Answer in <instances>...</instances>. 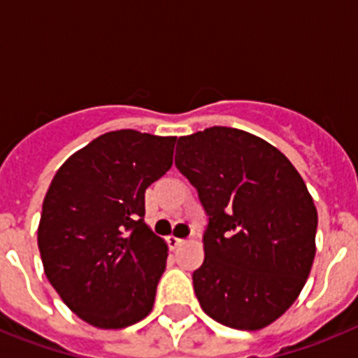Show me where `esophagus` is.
Returning a JSON list of instances; mask_svg holds the SVG:
<instances>
[{"instance_id": "esophagus-1", "label": "esophagus", "mask_w": 358, "mask_h": 358, "mask_svg": "<svg viewBox=\"0 0 358 358\" xmlns=\"http://www.w3.org/2000/svg\"><path fill=\"white\" fill-rule=\"evenodd\" d=\"M166 242H169V248H170V249H177V248H179V245H181L182 242H185V240H182V238H177V236L170 235L169 238H166Z\"/></svg>"}]
</instances>
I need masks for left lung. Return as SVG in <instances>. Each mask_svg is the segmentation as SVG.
<instances>
[{
    "mask_svg": "<svg viewBox=\"0 0 358 358\" xmlns=\"http://www.w3.org/2000/svg\"><path fill=\"white\" fill-rule=\"evenodd\" d=\"M176 166L208 215L194 273L202 310L224 327L265 328L296 301L314 264L317 210L305 181L276 147L231 127L179 138Z\"/></svg>",
    "mask_w": 358,
    "mask_h": 358,
    "instance_id": "8db88e82",
    "label": "left lung"
}]
</instances>
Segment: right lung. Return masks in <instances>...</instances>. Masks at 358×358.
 <instances>
[{
    "label": "right lung",
    "instance_id": "right-lung-1",
    "mask_svg": "<svg viewBox=\"0 0 358 358\" xmlns=\"http://www.w3.org/2000/svg\"><path fill=\"white\" fill-rule=\"evenodd\" d=\"M176 138L132 129L98 136L57 170L37 243L71 312L103 330L150 314L169 248L145 224V189L172 166Z\"/></svg>",
    "mask_w": 358,
    "mask_h": 358
}]
</instances>
